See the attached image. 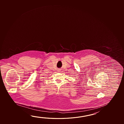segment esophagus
I'll return each mask as SVG.
<instances>
[{
    "mask_svg": "<svg viewBox=\"0 0 124 124\" xmlns=\"http://www.w3.org/2000/svg\"><path fill=\"white\" fill-rule=\"evenodd\" d=\"M61 70H60V69H59V70H58V71H61Z\"/></svg>",
    "mask_w": 124,
    "mask_h": 124,
    "instance_id": "obj_1",
    "label": "esophagus"
}]
</instances>
